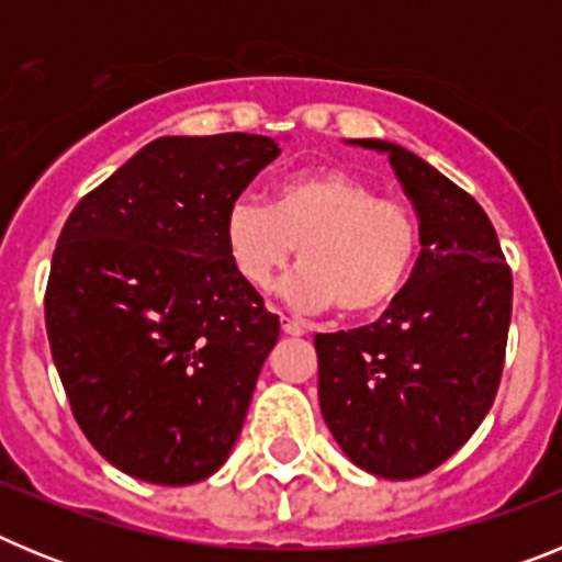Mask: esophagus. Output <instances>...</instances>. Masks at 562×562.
<instances>
[{
    "instance_id": "1",
    "label": "esophagus",
    "mask_w": 562,
    "mask_h": 562,
    "mask_svg": "<svg viewBox=\"0 0 562 562\" xmlns=\"http://www.w3.org/2000/svg\"><path fill=\"white\" fill-rule=\"evenodd\" d=\"M281 329H284V335H290V337L304 335V326L297 324V321H290V317H281Z\"/></svg>"
}]
</instances>
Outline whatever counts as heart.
Segmentation results:
<instances>
[{
	"label": "heart",
	"mask_w": 562,
	"mask_h": 562,
	"mask_svg": "<svg viewBox=\"0 0 562 562\" xmlns=\"http://www.w3.org/2000/svg\"><path fill=\"white\" fill-rule=\"evenodd\" d=\"M225 247L252 290H270L297 247L301 267L286 278V301L366 321L391 310L411 284L422 231L408 202L380 196L342 168H315L278 182L270 207L236 202L225 220Z\"/></svg>",
	"instance_id": "1"
}]
</instances>
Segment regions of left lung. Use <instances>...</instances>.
Segmentation results:
<instances>
[{
  "mask_svg": "<svg viewBox=\"0 0 562 562\" xmlns=\"http://www.w3.org/2000/svg\"><path fill=\"white\" fill-rule=\"evenodd\" d=\"M414 202L422 252L411 284L376 324L315 335L321 414L340 450L380 479L448 461L498 394L513 317V272L484 207L445 173L385 140Z\"/></svg>",
  "mask_w": 562,
  "mask_h": 562,
  "instance_id": "8db88e82",
  "label": "left lung"
}]
</instances>
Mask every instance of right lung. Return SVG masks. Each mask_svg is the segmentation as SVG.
Returning <instances> with one entry per match:
<instances>
[{
	"instance_id": "add662e5",
	"label": "right lung",
	"mask_w": 562,
	"mask_h": 562,
	"mask_svg": "<svg viewBox=\"0 0 562 562\" xmlns=\"http://www.w3.org/2000/svg\"><path fill=\"white\" fill-rule=\"evenodd\" d=\"M278 151L245 132L160 137L58 236L49 351L83 436L134 479L196 484L241 434L281 326L233 270L225 220Z\"/></svg>"
}]
</instances>
